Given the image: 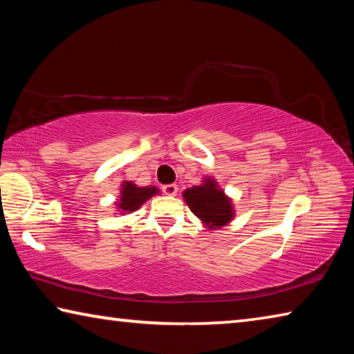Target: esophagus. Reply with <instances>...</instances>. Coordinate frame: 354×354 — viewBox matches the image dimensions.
<instances>
[{
    "instance_id": "1",
    "label": "esophagus",
    "mask_w": 354,
    "mask_h": 354,
    "mask_svg": "<svg viewBox=\"0 0 354 354\" xmlns=\"http://www.w3.org/2000/svg\"><path fill=\"white\" fill-rule=\"evenodd\" d=\"M164 194L169 195V196H175L178 194V185L176 184H167L162 187Z\"/></svg>"
}]
</instances>
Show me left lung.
<instances>
[{
	"mask_svg": "<svg viewBox=\"0 0 354 354\" xmlns=\"http://www.w3.org/2000/svg\"><path fill=\"white\" fill-rule=\"evenodd\" d=\"M183 196L190 211L211 230L227 225L234 217L231 200L211 178L205 179L201 185L184 190Z\"/></svg>",
	"mask_w": 354,
	"mask_h": 354,
	"instance_id": "8db88e82",
	"label": "left lung"
}]
</instances>
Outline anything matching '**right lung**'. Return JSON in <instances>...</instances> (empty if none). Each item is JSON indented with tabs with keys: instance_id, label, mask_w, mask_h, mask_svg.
Instances as JSON below:
<instances>
[{
	"instance_id": "obj_1",
	"label": "right lung",
	"mask_w": 354,
	"mask_h": 354,
	"mask_svg": "<svg viewBox=\"0 0 354 354\" xmlns=\"http://www.w3.org/2000/svg\"><path fill=\"white\" fill-rule=\"evenodd\" d=\"M154 194H159V190L153 185L151 187H137L134 183L124 181L122 184V190H120L118 211L134 212Z\"/></svg>"
}]
</instances>
